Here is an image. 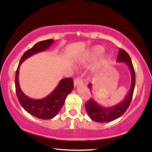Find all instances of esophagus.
<instances>
[{
  "instance_id": "obj_1",
  "label": "esophagus",
  "mask_w": 152,
  "mask_h": 152,
  "mask_svg": "<svg viewBox=\"0 0 152 152\" xmlns=\"http://www.w3.org/2000/svg\"><path fill=\"white\" fill-rule=\"evenodd\" d=\"M83 84V81L82 80V79H80V78H76L74 79V86L76 87L78 85H80V84Z\"/></svg>"
}]
</instances>
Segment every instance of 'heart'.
I'll return each mask as SVG.
<instances>
[{"label":"heart","mask_w":152,"mask_h":152,"mask_svg":"<svg viewBox=\"0 0 152 152\" xmlns=\"http://www.w3.org/2000/svg\"><path fill=\"white\" fill-rule=\"evenodd\" d=\"M104 48L101 45H94L89 50H87L83 55L81 56L80 61V63L83 65H87L90 63H91L92 61H94L98 56H100L103 52ZM109 59V57L107 55H102L100 56L98 60L95 62L94 65L93 66V70H99L100 68L104 65L107 63V61Z\"/></svg>","instance_id":"heart-1"}]
</instances>
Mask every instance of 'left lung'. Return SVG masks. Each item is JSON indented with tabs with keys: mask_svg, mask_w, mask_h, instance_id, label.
Segmentation results:
<instances>
[{
	"mask_svg": "<svg viewBox=\"0 0 152 152\" xmlns=\"http://www.w3.org/2000/svg\"><path fill=\"white\" fill-rule=\"evenodd\" d=\"M117 61V62L126 63L129 68L131 75H132V83H131L129 91L121 102L110 107H103L99 103H97L93 98L92 99L91 98L89 101L86 102L85 109L89 117L94 121L107 123L118 119L124 114L132 102L135 84V70L132 62V60L125 50L119 49ZM88 86L92 89V84H89Z\"/></svg>",
	"mask_w": 152,
	"mask_h": 152,
	"instance_id": "8db88e82",
	"label": "left lung"
}]
</instances>
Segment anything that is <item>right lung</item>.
Wrapping results in <instances>:
<instances>
[{"label": "right lung", "mask_w": 152, "mask_h": 152, "mask_svg": "<svg viewBox=\"0 0 152 152\" xmlns=\"http://www.w3.org/2000/svg\"><path fill=\"white\" fill-rule=\"evenodd\" d=\"M54 42L53 39L42 41L25 51L20 58L15 75V88L19 103L23 109L33 116L41 119H51L58 114L63 107L66 96L74 88L73 80L66 78L61 80L58 86L50 94L42 99H33L26 96L20 88L19 72L20 64L30 56L47 50Z\"/></svg>", "instance_id": "add662e5"}]
</instances>
